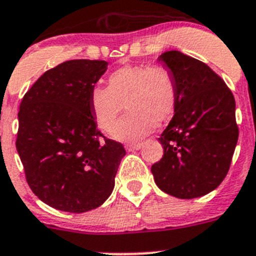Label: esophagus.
Listing matches in <instances>:
<instances>
[{
  "mask_svg": "<svg viewBox=\"0 0 256 256\" xmlns=\"http://www.w3.org/2000/svg\"><path fill=\"white\" fill-rule=\"evenodd\" d=\"M142 147V144H126V150L128 151H138Z\"/></svg>",
  "mask_w": 256,
  "mask_h": 256,
  "instance_id": "1",
  "label": "esophagus"
}]
</instances>
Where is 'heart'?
Here are the masks:
<instances>
[{"label": "heart", "mask_w": 256, "mask_h": 256, "mask_svg": "<svg viewBox=\"0 0 256 256\" xmlns=\"http://www.w3.org/2000/svg\"><path fill=\"white\" fill-rule=\"evenodd\" d=\"M177 84L174 74L164 66H125L109 76V88L95 86L90 94L98 124L109 130L122 112H128L112 128V138L138 141L148 135L157 122L168 120L177 105Z\"/></svg>", "instance_id": "b5f03b06"}]
</instances>
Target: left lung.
<instances>
[{"label": "left lung", "mask_w": 256, "mask_h": 256, "mask_svg": "<svg viewBox=\"0 0 256 256\" xmlns=\"http://www.w3.org/2000/svg\"><path fill=\"white\" fill-rule=\"evenodd\" d=\"M177 84L174 115L158 141L164 156L152 164L157 187L180 200L216 190L230 167L238 142L236 100L223 79L198 59L178 50L157 59Z\"/></svg>", "instance_id": "8db88e82"}]
</instances>
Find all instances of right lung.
Segmentation results:
<instances>
[{"instance_id":"1","label":"right lung","mask_w":256,"mask_h":256,"mask_svg":"<svg viewBox=\"0 0 256 256\" xmlns=\"http://www.w3.org/2000/svg\"><path fill=\"white\" fill-rule=\"evenodd\" d=\"M108 62L74 59L46 72L23 96L16 147L26 180L42 202L84 213L112 194L120 142L98 130L90 94Z\"/></svg>"}]
</instances>
